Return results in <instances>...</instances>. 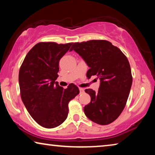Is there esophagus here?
<instances>
[{"label": "esophagus", "instance_id": "34e87169", "mask_svg": "<svg viewBox=\"0 0 155 155\" xmlns=\"http://www.w3.org/2000/svg\"><path fill=\"white\" fill-rule=\"evenodd\" d=\"M79 90H80V94H81V93L84 92V88L80 87V88H79Z\"/></svg>", "mask_w": 155, "mask_h": 155}]
</instances>
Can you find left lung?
Wrapping results in <instances>:
<instances>
[{
    "label": "left lung",
    "mask_w": 155,
    "mask_h": 155,
    "mask_svg": "<svg viewBox=\"0 0 155 155\" xmlns=\"http://www.w3.org/2000/svg\"><path fill=\"white\" fill-rule=\"evenodd\" d=\"M74 50L90 68L87 77L100 79L98 92L86 89L91 101L84 107L85 114L99 125L115 121L126 106L131 89L132 77L129 61L124 53L107 41L92 40L74 43Z\"/></svg>",
    "instance_id": "obj_1"
}]
</instances>
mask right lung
Returning a JSON list of instances; mask_svg holds the SVG:
<instances>
[{
    "label": "right lung",
    "instance_id": "add662e5",
    "mask_svg": "<svg viewBox=\"0 0 155 155\" xmlns=\"http://www.w3.org/2000/svg\"><path fill=\"white\" fill-rule=\"evenodd\" d=\"M72 45L38 43L29 51L19 70L22 101L34 121L46 128H54L65 121L69 102L79 94L73 83L63 89L55 81L59 61Z\"/></svg>",
    "mask_w": 155,
    "mask_h": 155
}]
</instances>
